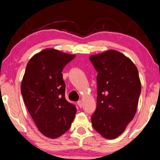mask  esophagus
Segmentation results:
<instances>
[{
    "label": "esophagus",
    "instance_id": "1",
    "mask_svg": "<svg viewBox=\"0 0 160 160\" xmlns=\"http://www.w3.org/2000/svg\"><path fill=\"white\" fill-rule=\"evenodd\" d=\"M77 104L79 106V108H82V106H83V102H82V100H78V102H77Z\"/></svg>",
    "mask_w": 160,
    "mask_h": 160
}]
</instances>
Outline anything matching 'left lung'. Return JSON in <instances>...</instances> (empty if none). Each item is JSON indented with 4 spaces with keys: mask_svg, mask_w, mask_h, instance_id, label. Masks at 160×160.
I'll return each mask as SVG.
<instances>
[{
    "mask_svg": "<svg viewBox=\"0 0 160 160\" xmlns=\"http://www.w3.org/2000/svg\"><path fill=\"white\" fill-rule=\"evenodd\" d=\"M90 60L98 72L92 125L102 137L114 139L124 132L136 113L142 89L138 69L116 50L93 54Z\"/></svg>",
    "mask_w": 160,
    "mask_h": 160,
    "instance_id": "8db88e82",
    "label": "left lung"
}]
</instances>
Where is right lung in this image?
<instances>
[{
	"instance_id": "1",
	"label": "right lung",
	"mask_w": 160,
	"mask_h": 160,
	"mask_svg": "<svg viewBox=\"0 0 160 160\" xmlns=\"http://www.w3.org/2000/svg\"><path fill=\"white\" fill-rule=\"evenodd\" d=\"M76 57L54 48H46L28 61L21 92L28 112L39 131L55 138L70 128L76 113L65 99L62 70Z\"/></svg>"
}]
</instances>
